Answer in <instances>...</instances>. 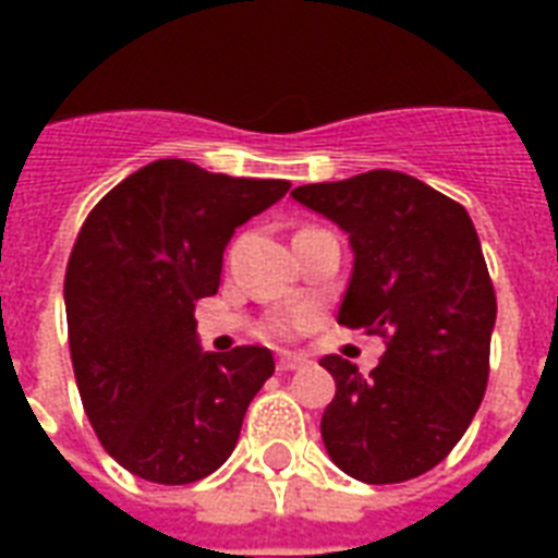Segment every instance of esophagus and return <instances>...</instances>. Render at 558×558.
Instances as JSON below:
<instances>
[{"label": "esophagus", "instance_id": "obj_1", "mask_svg": "<svg viewBox=\"0 0 558 558\" xmlns=\"http://www.w3.org/2000/svg\"><path fill=\"white\" fill-rule=\"evenodd\" d=\"M306 359L298 356V353H280L278 356V371H298V367H304Z\"/></svg>", "mask_w": 558, "mask_h": 558}]
</instances>
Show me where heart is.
Listing matches in <instances>:
<instances>
[{"label": "heart", "instance_id": "obj_1", "mask_svg": "<svg viewBox=\"0 0 558 558\" xmlns=\"http://www.w3.org/2000/svg\"><path fill=\"white\" fill-rule=\"evenodd\" d=\"M306 322H310V315L306 313L280 315V318H275V322H271L266 330H269L271 336H278V339H289V336H295V332L304 330Z\"/></svg>", "mask_w": 558, "mask_h": 558}]
</instances>
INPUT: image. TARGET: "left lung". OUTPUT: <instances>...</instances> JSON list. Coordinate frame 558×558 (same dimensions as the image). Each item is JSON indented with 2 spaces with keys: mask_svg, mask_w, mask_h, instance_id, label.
Segmentation results:
<instances>
[{
  "mask_svg": "<svg viewBox=\"0 0 558 558\" xmlns=\"http://www.w3.org/2000/svg\"><path fill=\"white\" fill-rule=\"evenodd\" d=\"M348 234L353 271L339 324L385 339L367 376L324 356L336 397L322 440L344 475L402 484L466 434L489 376L495 289L466 208L399 170L292 191Z\"/></svg>",
  "mask_w": 558,
  "mask_h": 558,
  "instance_id": "left-lung-1",
  "label": "left lung"
}]
</instances>
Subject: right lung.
<instances>
[{"instance_id": "add662e5", "label": "right lung", "mask_w": 558, "mask_h": 558, "mask_svg": "<svg viewBox=\"0 0 558 558\" xmlns=\"http://www.w3.org/2000/svg\"><path fill=\"white\" fill-rule=\"evenodd\" d=\"M289 187L159 159L83 222L65 269L69 350L92 428L126 472L193 484L234 451L275 359L254 344L202 350L193 306L217 295L236 228Z\"/></svg>"}]
</instances>
